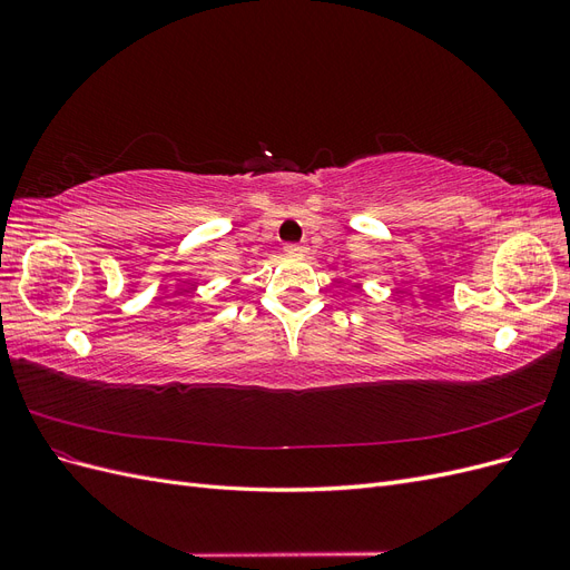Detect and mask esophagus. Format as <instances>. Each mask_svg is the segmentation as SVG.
<instances>
[{
	"instance_id": "esophagus-1",
	"label": "esophagus",
	"mask_w": 570,
	"mask_h": 570,
	"mask_svg": "<svg viewBox=\"0 0 570 570\" xmlns=\"http://www.w3.org/2000/svg\"><path fill=\"white\" fill-rule=\"evenodd\" d=\"M285 254H289V256H306L308 247L306 245H285Z\"/></svg>"
}]
</instances>
